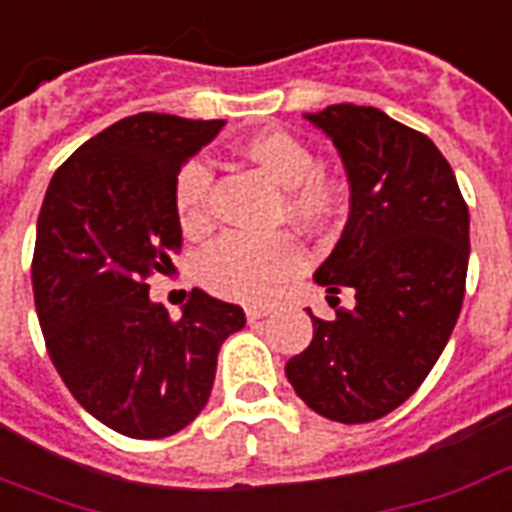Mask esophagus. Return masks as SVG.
Instances as JSON below:
<instances>
[{
    "mask_svg": "<svg viewBox=\"0 0 512 512\" xmlns=\"http://www.w3.org/2000/svg\"><path fill=\"white\" fill-rule=\"evenodd\" d=\"M268 314H271V309H266V306H246V320L249 323H257V320H263Z\"/></svg>",
    "mask_w": 512,
    "mask_h": 512,
    "instance_id": "34e87169",
    "label": "esophagus"
}]
</instances>
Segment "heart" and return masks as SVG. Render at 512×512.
Instances as JSON below:
<instances>
[{
	"label": "heart",
	"instance_id": "b5f03b06",
	"mask_svg": "<svg viewBox=\"0 0 512 512\" xmlns=\"http://www.w3.org/2000/svg\"><path fill=\"white\" fill-rule=\"evenodd\" d=\"M241 154L268 179L285 187L282 214L304 230L320 233L336 225L350 203L342 176L317 168L309 143L287 130H263L241 143ZM211 168L189 160L173 184V206L187 233L211 225ZM304 266V249L290 233L249 238L230 233L208 246L200 257V279L211 293L233 301H266Z\"/></svg>",
	"mask_w": 512,
	"mask_h": 512
}]
</instances>
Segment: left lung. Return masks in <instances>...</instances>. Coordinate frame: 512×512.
<instances>
[{"mask_svg": "<svg viewBox=\"0 0 512 512\" xmlns=\"http://www.w3.org/2000/svg\"><path fill=\"white\" fill-rule=\"evenodd\" d=\"M333 140L350 179V219L314 282L342 286L355 310L314 317L285 374L323 418L369 423L418 391L461 312L469 211L453 168L423 132L366 105L306 113Z\"/></svg>", "mask_w": 512, "mask_h": 512, "instance_id": "8db88e82", "label": "left lung"}]
</instances>
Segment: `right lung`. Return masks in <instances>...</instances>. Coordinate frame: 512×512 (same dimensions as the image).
Listing matches in <instances>:
<instances>
[{"instance_id":"right-lung-1","label":"right lung","mask_w":512,"mask_h":512,"mask_svg":"<svg viewBox=\"0 0 512 512\" xmlns=\"http://www.w3.org/2000/svg\"><path fill=\"white\" fill-rule=\"evenodd\" d=\"M222 124L116 121L56 170L37 217L32 287L48 355L83 410L124 437H170L198 418L219 347L246 323L241 306L198 287L170 320L146 285L181 246V165Z\"/></svg>"}]
</instances>
